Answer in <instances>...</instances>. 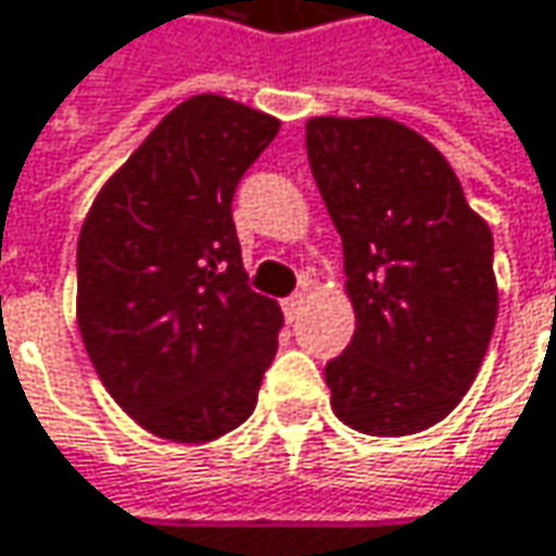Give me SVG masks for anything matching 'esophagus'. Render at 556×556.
I'll return each mask as SVG.
<instances>
[{
  "mask_svg": "<svg viewBox=\"0 0 556 556\" xmlns=\"http://www.w3.org/2000/svg\"><path fill=\"white\" fill-rule=\"evenodd\" d=\"M303 303H306V294H303V291H298V294H291V298L285 300V313H288V319H294V316H298Z\"/></svg>",
  "mask_w": 556,
  "mask_h": 556,
  "instance_id": "esophagus-1",
  "label": "esophagus"
}]
</instances>
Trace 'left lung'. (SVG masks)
Returning <instances> with one entry per match:
<instances>
[{"mask_svg": "<svg viewBox=\"0 0 556 556\" xmlns=\"http://www.w3.org/2000/svg\"><path fill=\"white\" fill-rule=\"evenodd\" d=\"M306 157L341 233L354 338L326 364L332 412L370 437L440 424L494 336V237L450 161L389 116L306 119Z\"/></svg>", "mask_w": 556, "mask_h": 556, "instance_id": "obj_1", "label": "left lung"}]
</instances>
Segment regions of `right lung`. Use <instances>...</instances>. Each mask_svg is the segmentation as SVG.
Wrapping results in <instances>:
<instances>
[{"instance_id": "obj_1", "label": "right lung", "mask_w": 556, "mask_h": 556, "mask_svg": "<svg viewBox=\"0 0 556 556\" xmlns=\"http://www.w3.org/2000/svg\"><path fill=\"white\" fill-rule=\"evenodd\" d=\"M281 119L220 94L177 103L100 186L78 233L75 316L141 430L212 443L253 415L281 306L247 288L233 189Z\"/></svg>"}]
</instances>
